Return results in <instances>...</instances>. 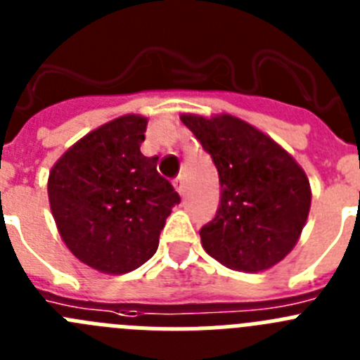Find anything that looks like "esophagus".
Segmentation results:
<instances>
[{"label":"esophagus","instance_id":"esophagus-1","mask_svg":"<svg viewBox=\"0 0 360 360\" xmlns=\"http://www.w3.org/2000/svg\"><path fill=\"white\" fill-rule=\"evenodd\" d=\"M173 186H174V189H176V193L180 194V196H184V193H186V184H184V178L182 176L174 178Z\"/></svg>","mask_w":360,"mask_h":360}]
</instances>
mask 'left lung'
Segmentation results:
<instances>
[{"label":"left lung","mask_w":360,"mask_h":360,"mask_svg":"<svg viewBox=\"0 0 360 360\" xmlns=\"http://www.w3.org/2000/svg\"><path fill=\"white\" fill-rule=\"evenodd\" d=\"M180 120L219 174V210L200 230L203 250L236 271L273 268L307 223L312 193L303 167L269 135L232 114Z\"/></svg>","instance_id":"obj_1"}]
</instances>
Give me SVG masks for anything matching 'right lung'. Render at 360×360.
<instances>
[{
	"label": "right lung",
	"mask_w": 360,
	"mask_h": 360,
	"mask_svg": "<svg viewBox=\"0 0 360 360\" xmlns=\"http://www.w3.org/2000/svg\"><path fill=\"white\" fill-rule=\"evenodd\" d=\"M148 117L127 114L72 144L48 178L53 219L80 262L108 275L143 266L180 196L144 157Z\"/></svg>",
	"instance_id": "obj_1"
}]
</instances>
